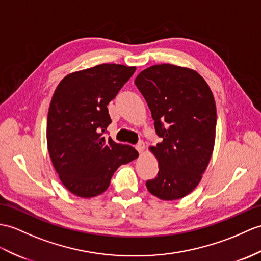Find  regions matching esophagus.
<instances>
[{
  "instance_id": "esophagus-1",
  "label": "esophagus",
  "mask_w": 261,
  "mask_h": 261,
  "mask_svg": "<svg viewBox=\"0 0 261 261\" xmlns=\"http://www.w3.org/2000/svg\"><path fill=\"white\" fill-rule=\"evenodd\" d=\"M136 149L138 150L139 153H143V151H144V149H145V145H144V143H143L142 141H140V142H139V143L137 144Z\"/></svg>"
}]
</instances>
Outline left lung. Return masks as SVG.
Instances as JSON below:
<instances>
[{
    "instance_id": "1",
    "label": "left lung",
    "mask_w": 261,
    "mask_h": 261,
    "mask_svg": "<svg viewBox=\"0 0 261 261\" xmlns=\"http://www.w3.org/2000/svg\"><path fill=\"white\" fill-rule=\"evenodd\" d=\"M135 83L148 103L156 135L162 138L149 148L158 160L159 172L145 186L161 200L184 198L199 185L213 155L214 94L197 71L168 63L141 71Z\"/></svg>"
}]
</instances>
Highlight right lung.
<instances>
[{"label": "right lung", "instance_id": "add662e5", "mask_svg": "<svg viewBox=\"0 0 261 261\" xmlns=\"http://www.w3.org/2000/svg\"><path fill=\"white\" fill-rule=\"evenodd\" d=\"M135 71L136 66L99 64L64 76L54 91L47 113V149L61 182L77 197L101 195L114 171L138 158L131 145L103 137L111 123L107 106Z\"/></svg>", "mask_w": 261, "mask_h": 261}]
</instances>
